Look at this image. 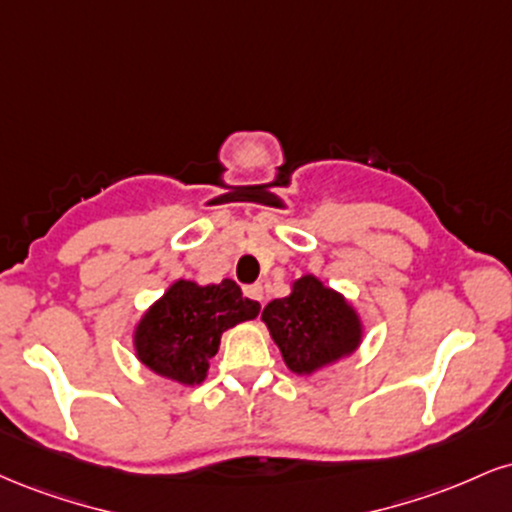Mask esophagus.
Instances as JSON below:
<instances>
[{
	"mask_svg": "<svg viewBox=\"0 0 512 512\" xmlns=\"http://www.w3.org/2000/svg\"><path fill=\"white\" fill-rule=\"evenodd\" d=\"M245 296L252 298V301H257L260 305H264V291L260 284H252V286H245Z\"/></svg>",
	"mask_w": 512,
	"mask_h": 512,
	"instance_id": "esophagus-1",
	"label": "esophagus"
}]
</instances>
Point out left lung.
<instances>
[{
  "mask_svg": "<svg viewBox=\"0 0 512 512\" xmlns=\"http://www.w3.org/2000/svg\"><path fill=\"white\" fill-rule=\"evenodd\" d=\"M262 322L296 375H313L349 358L366 337L351 301L315 274H303L291 284L289 296L264 305Z\"/></svg>",
  "mask_w": 512,
  "mask_h": 512,
  "instance_id": "obj_1",
  "label": "left lung"
}]
</instances>
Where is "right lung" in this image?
<instances>
[{
  "label": "right lung",
  "mask_w": 512,
  "mask_h": 512,
  "mask_svg": "<svg viewBox=\"0 0 512 512\" xmlns=\"http://www.w3.org/2000/svg\"><path fill=\"white\" fill-rule=\"evenodd\" d=\"M257 315L260 303L245 298L233 279L221 284L178 279L134 325V356L158 378L182 387L202 385L221 334Z\"/></svg>",
  "instance_id": "obj_1"
}]
</instances>
